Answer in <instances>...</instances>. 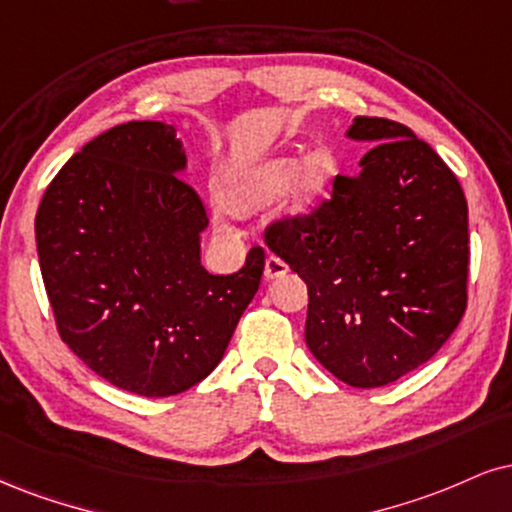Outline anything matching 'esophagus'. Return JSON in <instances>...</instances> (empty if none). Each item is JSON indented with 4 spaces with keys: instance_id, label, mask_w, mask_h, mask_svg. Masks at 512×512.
I'll list each match as a JSON object with an SVG mask.
<instances>
[{
    "instance_id": "34e87169",
    "label": "esophagus",
    "mask_w": 512,
    "mask_h": 512,
    "mask_svg": "<svg viewBox=\"0 0 512 512\" xmlns=\"http://www.w3.org/2000/svg\"><path fill=\"white\" fill-rule=\"evenodd\" d=\"M286 272H288L286 262L274 255L267 257V262H264V276H267V279H279V276H283Z\"/></svg>"
}]
</instances>
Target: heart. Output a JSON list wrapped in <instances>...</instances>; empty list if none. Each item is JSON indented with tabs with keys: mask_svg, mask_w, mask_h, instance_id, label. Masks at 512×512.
I'll return each instance as SVG.
<instances>
[{
	"mask_svg": "<svg viewBox=\"0 0 512 512\" xmlns=\"http://www.w3.org/2000/svg\"><path fill=\"white\" fill-rule=\"evenodd\" d=\"M334 176L336 157L326 147H315L307 152L305 159L298 152H281L226 178L221 188V202L229 212L248 217L274 205L291 187L286 214L291 219H303L322 202Z\"/></svg>",
	"mask_w": 512,
	"mask_h": 512,
	"instance_id": "obj_1",
	"label": "heart"
}]
</instances>
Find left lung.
Segmentation results:
<instances>
[{
    "instance_id": "left-lung-1",
    "label": "left lung",
    "mask_w": 512,
    "mask_h": 512,
    "mask_svg": "<svg viewBox=\"0 0 512 512\" xmlns=\"http://www.w3.org/2000/svg\"><path fill=\"white\" fill-rule=\"evenodd\" d=\"M374 145L312 217L274 224L269 250L307 283L305 343L355 389H377L439 353L467 303V202L458 178L403 123L355 116Z\"/></svg>"
}]
</instances>
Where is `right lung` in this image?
Listing matches in <instances>:
<instances>
[{
	"mask_svg": "<svg viewBox=\"0 0 512 512\" xmlns=\"http://www.w3.org/2000/svg\"><path fill=\"white\" fill-rule=\"evenodd\" d=\"M176 128L128 121L73 155L35 217L40 272L64 343L109 384L176 396L219 365L264 272L209 274V219L183 181Z\"/></svg>",
	"mask_w": 512,
	"mask_h": 512,
	"instance_id": "obj_1",
	"label": "right lung"
}]
</instances>
